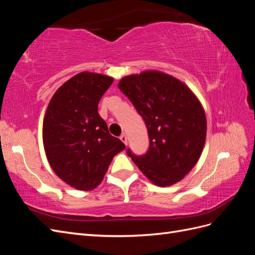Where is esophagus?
Listing matches in <instances>:
<instances>
[{
  "label": "esophagus",
  "instance_id": "1",
  "mask_svg": "<svg viewBox=\"0 0 255 255\" xmlns=\"http://www.w3.org/2000/svg\"><path fill=\"white\" fill-rule=\"evenodd\" d=\"M120 139H121V141L125 143L126 145L128 144V137H127V135L126 134H122L121 136H120Z\"/></svg>",
  "mask_w": 255,
  "mask_h": 255
}]
</instances>
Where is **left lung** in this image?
<instances>
[{"instance_id": "left-lung-1", "label": "left lung", "mask_w": 255, "mask_h": 255, "mask_svg": "<svg viewBox=\"0 0 255 255\" xmlns=\"http://www.w3.org/2000/svg\"><path fill=\"white\" fill-rule=\"evenodd\" d=\"M119 89L133 103L149 134V149L137 156L128 149L140 171L160 187L180 182L200 158L206 137V118L186 85L159 71L123 78Z\"/></svg>"}]
</instances>
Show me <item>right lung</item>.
<instances>
[{"mask_svg": "<svg viewBox=\"0 0 255 255\" xmlns=\"http://www.w3.org/2000/svg\"><path fill=\"white\" fill-rule=\"evenodd\" d=\"M113 82L111 76L81 72L61 85L45 112V155L54 172L76 189L96 188L114 156L126 149L98 113L100 100Z\"/></svg>", "mask_w": 255, "mask_h": 255, "instance_id": "obj_1", "label": "right lung"}]
</instances>
